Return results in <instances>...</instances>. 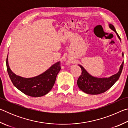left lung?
<instances>
[{
    "label": "left lung",
    "instance_id": "1",
    "mask_svg": "<svg viewBox=\"0 0 128 128\" xmlns=\"http://www.w3.org/2000/svg\"><path fill=\"white\" fill-rule=\"evenodd\" d=\"M109 27L110 29L115 32L119 40H121L120 37L117 33L114 25L110 24ZM122 55L124 56L123 53ZM123 65H124V62L120 66L118 72L116 74L108 78H97L93 77L85 70L83 66L81 65H78L81 68L82 73L77 80V85L80 90L86 94L96 95L104 92L110 89L118 80L122 72Z\"/></svg>",
    "mask_w": 128,
    "mask_h": 128
}]
</instances>
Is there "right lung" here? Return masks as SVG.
Wrapping results in <instances>:
<instances>
[{
	"instance_id": "add662e5",
	"label": "right lung",
	"mask_w": 128,
	"mask_h": 128,
	"mask_svg": "<svg viewBox=\"0 0 128 128\" xmlns=\"http://www.w3.org/2000/svg\"><path fill=\"white\" fill-rule=\"evenodd\" d=\"M6 65L8 74L14 85L24 94L33 97H40L47 94L53 88L58 73L61 69L60 62H56L42 74L32 78L17 76L8 64V56Z\"/></svg>"
}]
</instances>
